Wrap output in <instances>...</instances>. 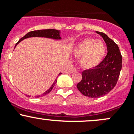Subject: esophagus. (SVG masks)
<instances>
[{
  "label": "esophagus",
  "mask_w": 134,
  "mask_h": 134,
  "mask_svg": "<svg viewBox=\"0 0 134 134\" xmlns=\"http://www.w3.org/2000/svg\"><path fill=\"white\" fill-rule=\"evenodd\" d=\"M76 70H77L76 68H73L70 70V73H72V72H74V71H75Z\"/></svg>",
  "instance_id": "esophagus-1"
}]
</instances>
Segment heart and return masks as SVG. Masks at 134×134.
<instances>
[{
	"label": "heart",
	"instance_id": "heart-1",
	"mask_svg": "<svg viewBox=\"0 0 134 134\" xmlns=\"http://www.w3.org/2000/svg\"><path fill=\"white\" fill-rule=\"evenodd\" d=\"M106 51L105 44L102 41L87 38L79 42L73 50V55L79 59V64L85 70L97 66L102 60Z\"/></svg>",
	"mask_w": 134,
	"mask_h": 134
}]
</instances>
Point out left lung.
Here are the masks:
<instances>
[{
	"instance_id": "left-lung-1",
	"label": "left lung",
	"mask_w": 134,
	"mask_h": 134,
	"mask_svg": "<svg viewBox=\"0 0 134 134\" xmlns=\"http://www.w3.org/2000/svg\"><path fill=\"white\" fill-rule=\"evenodd\" d=\"M105 41L108 53L104 60L93 68L82 71V79L77 88L82 94L100 98L115 87L122 69V55L117 44L103 32L96 31Z\"/></svg>"
}]
</instances>
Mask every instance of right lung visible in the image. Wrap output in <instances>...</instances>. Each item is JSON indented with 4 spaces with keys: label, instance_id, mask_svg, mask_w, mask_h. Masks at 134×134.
Wrapping results in <instances>:
<instances>
[{
    "label": "right lung",
    "instance_id": "1",
    "mask_svg": "<svg viewBox=\"0 0 134 134\" xmlns=\"http://www.w3.org/2000/svg\"><path fill=\"white\" fill-rule=\"evenodd\" d=\"M60 34V31L57 30H55V29H44V30H33V31H30L29 32H28L26 35H25L23 38H21V39L18 41V43H16L15 46H16L21 41H22L23 40L25 39V38H30V37H45V38H53V39H60L61 38L60 37V34ZM60 74H61V73H60V74H59V75H60ZM57 81V80L56 79L55 81H54L53 84L51 85V87H50L46 92H45L44 93L42 94L41 96H36V97L38 98L40 97V96H45V95L49 93L51 91V90L53 89V88L54 85L56 84Z\"/></svg>",
    "mask_w": 134,
    "mask_h": 134
}]
</instances>
